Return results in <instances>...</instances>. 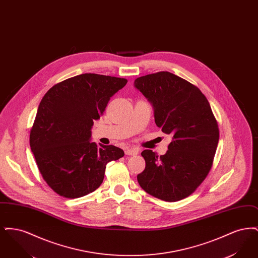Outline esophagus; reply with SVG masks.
Segmentation results:
<instances>
[{
	"instance_id": "34e87169",
	"label": "esophagus",
	"mask_w": 258,
	"mask_h": 258,
	"mask_svg": "<svg viewBox=\"0 0 258 258\" xmlns=\"http://www.w3.org/2000/svg\"><path fill=\"white\" fill-rule=\"evenodd\" d=\"M124 153L127 156H135V155H137L139 153V150L136 149V148H127V149H125Z\"/></svg>"
}]
</instances>
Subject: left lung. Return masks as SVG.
Returning a JSON list of instances; mask_svg holds the SVG:
<instances>
[{
    "label": "left lung",
    "mask_w": 258,
    "mask_h": 258,
    "mask_svg": "<svg viewBox=\"0 0 258 258\" xmlns=\"http://www.w3.org/2000/svg\"><path fill=\"white\" fill-rule=\"evenodd\" d=\"M135 86L153 104L161 132L172 135L165 155L141 153L146 166L137 181L163 201L184 199L207 177L219 143V125L208 99L197 86L168 72L138 77Z\"/></svg>",
    "instance_id": "1"
}]
</instances>
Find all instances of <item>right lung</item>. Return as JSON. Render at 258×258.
I'll use <instances>...</instances> for the list:
<instances>
[{
    "label": "right lung",
    "mask_w": 258,
    "mask_h": 258,
    "mask_svg": "<svg viewBox=\"0 0 258 258\" xmlns=\"http://www.w3.org/2000/svg\"><path fill=\"white\" fill-rule=\"evenodd\" d=\"M124 78L84 74L50 88L31 127L30 146L38 170L60 197L78 198L101 184L107 162L123 158L113 145L91 142V128L102 116Z\"/></svg>",
    "instance_id": "1"
}]
</instances>
